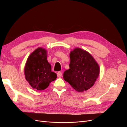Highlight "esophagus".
<instances>
[{
  "instance_id": "esophagus-1",
  "label": "esophagus",
  "mask_w": 127,
  "mask_h": 127,
  "mask_svg": "<svg viewBox=\"0 0 127 127\" xmlns=\"http://www.w3.org/2000/svg\"><path fill=\"white\" fill-rule=\"evenodd\" d=\"M57 76L58 77H60L61 76H62V72H61V71L58 72V73H57Z\"/></svg>"
}]
</instances>
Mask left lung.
I'll return each instance as SVG.
<instances>
[{
    "label": "left lung",
    "mask_w": 127,
    "mask_h": 127,
    "mask_svg": "<svg viewBox=\"0 0 127 127\" xmlns=\"http://www.w3.org/2000/svg\"><path fill=\"white\" fill-rule=\"evenodd\" d=\"M70 68L64 72V80L78 92L90 89L99 76L98 64L90 53L78 48L70 52Z\"/></svg>",
    "instance_id": "left-lung-1"
}]
</instances>
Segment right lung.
I'll return each mask as SVG.
<instances>
[{
    "instance_id": "add662e5",
    "label": "right lung",
    "mask_w": 127,
    "mask_h": 127,
    "mask_svg": "<svg viewBox=\"0 0 127 127\" xmlns=\"http://www.w3.org/2000/svg\"><path fill=\"white\" fill-rule=\"evenodd\" d=\"M25 79L33 88L38 91L47 88L57 77L51 71V66L47 60L45 49L39 48L29 57L24 69Z\"/></svg>"
}]
</instances>
